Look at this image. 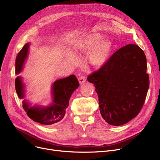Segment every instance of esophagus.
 Returning <instances> with one entry per match:
<instances>
[{"label": "esophagus", "instance_id": "1", "mask_svg": "<svg viewBox=\"0 0 160 160\" xmlns=\"http://www.w3.org/2000/svg\"><path fill=\"white\" fill-rule=\"evenodd\" d=\"M78 81H79L80 84H82L83 83H84L86 82V77L84 76H81V77L78 78Z\"/></svg>", "mask_w": 160, "mask_h": 160}]
</instances>
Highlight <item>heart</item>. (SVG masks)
<instances>
[{
  "label": "heart",
  "mask_w": 160,
  "mask_h": 160,
  "mask_svg": "<svg viewBox=\"0 0 160 160\" xmlns=\"http://www.w3.org/2000/svg\"><path fill=\"white\" fill-rule=\"evenodd\" d=\"M103 36L97 32H93L79 39L74 45V50L77 52L89 53V60L90 63L97 67L105 64L110 56L112 45L110 41L108 40L102 41ZM69 60L75 62V58L69 56Z\"/></svg>",
  "instance_id": "heart-1"
}]
</instances>
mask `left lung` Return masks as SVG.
<instances>
[{"label":"left lung","mask_w":160,"mask_h":160,"mask_svg":"<svg viewBox=\"0 0 160 160\" xmlns=\"http://www.w3.org/2000/svg\"><path fill=\"white\" fill-rule=\"evenodd\" d=\"M146 56L138 45L129 44L112 55L89 74L95 85L100 112L109 124L127 123L140 112L149 88Z\"/></svg>","instance_id":"obj_1"}]
</instances>
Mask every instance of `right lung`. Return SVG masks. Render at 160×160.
Masks as SVG:
<instances>
[{"mask_svg": "<svg viewBox=\"0 0 160 160\" xmlns=\"http://www.w3.org/2000/svg\"><path fill=\"white\" fill-rule=\"evenodd\" d=\"M29 43L24 45L18 53L15 60V73L21 72L25 59L28 53ZM15 90L19 98L24 96V85L20 77L15 80ZM80 86L78 79L74 74L69 77L56 80L52 86V103L48 106H30L27 101L24 100L22 108L27 115L33 121L45 125L56 124L63 119L66 108L69 106V99L74 90Z\"/></svg>", "mask_w": 160, "mask_h": 160, "instance_id": "obj_1", "label": "right lung"}]
</instances>
